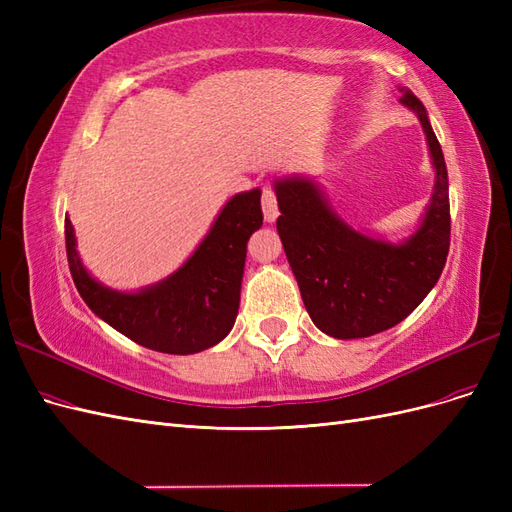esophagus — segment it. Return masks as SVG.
<instances>
[{"mask_svg": "<svg viewBox=\"0 0 512 512\" xmlns=\"http://www.w3.org/2000/svg\"><path fill=\"white\" fill-rule=\"evenodd\" d=\"M262 213H265L267 222H275L277 215H280V209H277V196L271 185L262 188Z\"/></svg>", "mask_w": 512, "mask_h": 512, "instance_id": "34e87169", "label": "esophagus"}]
</instances>
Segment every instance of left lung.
<instances>
[{"instance_id": "8db88e82", "label": "left lung", "mask_w": 512, "mask_h": 512, "mask_svg": "<svg viewBox=\"0 0 512 512\" xmlns=\"http://www.w3.org/2000/svg\"><path fill=\"white\" fill-rule=\"evenodd\" d=\"M401 102L418 115L427 134L436 188L421 228L399 243L369 239L352 230L324 203L307 179L275 183L277 232L316 327L337 339L369 337L395 327L440 280L451 245V205L442 147L425 106L401 89Z\"/></svg>"}]
</instances>
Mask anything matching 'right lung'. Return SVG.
Masks as SVG:
<instances>
[{"label":"right lung","mask_w":512,"mask_h":512,"mask_svg":"<svg viewBox=\"0 0 512 512\" xmlns=\"http://www.w3.org/2000/svg\"><path fill=\"white\" fill-rule=\"evenodd\" d=\"M260 226V190L232 196L190 260L134 294L104 288L85 271L68 218L66 254L74 286L96 316L145 348L194 354L222 342L235 324L247 239Z\"/></svg>","instance_id":"right-lung-1"}]
</instances>
